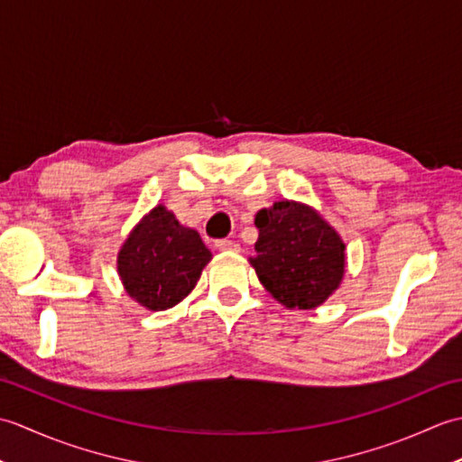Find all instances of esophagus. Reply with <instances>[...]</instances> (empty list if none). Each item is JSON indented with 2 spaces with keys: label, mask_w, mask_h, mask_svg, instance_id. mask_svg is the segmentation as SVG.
I'll return each instance as SVG.
<instances>
[{
  "label": "esophagus",
  "mask_w": 462,
  "mask_h": 462,
  "mask_svg": "<svg viewBox=\"0 0 462 462\" xmlns=\"http://www.w3.org/2000/svg\"><path fill=\"white\" fill-rule=\"evenodd\" d=\"M216 248L218 250H224V252H238L240 250V246L234 240H228V238H222V240H216V244H214Z\"/></svg>",
  "instance_id": "1"
}]
</instances>
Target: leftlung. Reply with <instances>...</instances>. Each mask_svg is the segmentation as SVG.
Wrapping results in <instances>:
<instances>
[{
    "label": "left lung",
    "instance_id": "obj_1",
    "mask_svg": "<svg viewBox=\"0 0 462 462\" xmlns=\"http://www.w3.org/2000/svg\"><path fill=\"white\" fill-rule=\"evenodd\" d=\"M260 236L250 263L260 282L286 308L311 310L337 290L346 244L311 208L276 202L256 214Z\"/></svg>",
    "mask_w": 462,
    "mask_h": 462
}]
</instances>
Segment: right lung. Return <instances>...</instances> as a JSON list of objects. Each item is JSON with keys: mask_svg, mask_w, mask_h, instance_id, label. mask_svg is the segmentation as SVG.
<instances>
[{"mask_svg": "<svg viewBox=\"0 0 462 462\" xmlns=\"http://www.w3.org/2000/svg\"><path fill=\"white\" fill-rule=\"evenodd\" d=\"M210 258L199 232L184 228L172 212L156 206L123 244L119 276L141 306L162 311L189 296Z\"/></svg>", "mask_w": 462, "mask_h": 462, "instance_id": "add662e5", "label": "right lung"}]
</instances>
